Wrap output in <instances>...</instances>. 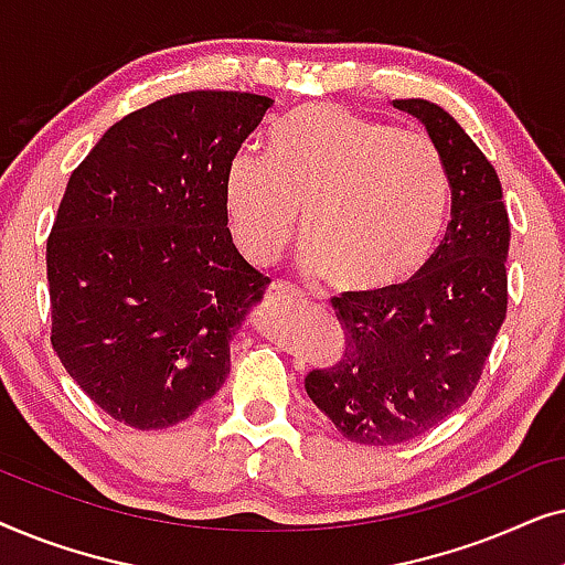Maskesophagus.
<instances>
[{"label": "esophagus", "instance_id": "obj_1", "mask_svg": "<svg viewBox=\"0 0 565 565\" xmlns=\"http://www.w3.org/2000/svg\"><path fill=\"white\" fill-rule=\"evenodd\" d=\"M269 296H273V298H288V300H298V298H303V292H300V290L296 288V285H288V282L277 280V282L269 285Z\"/></svg>", "mask_w": 565, "mask_h": 565}]
</instances>
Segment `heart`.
<instances>
[{"label": "heart", "instance_id": "obj_1", "mask_svg": "<svg viewBox=\"0 0 565 565\" xmlns=\"http://www.w3.org/2000/svg\"><path fill=\"white\" fill-rule=\"evenodd\" d=\"M223 207L254 265L280 257L300 211L306 273L329 275L339 290L377 292L431 257L450 213V174L429 138L319 103L269 128L265 159L231 161Z\"/></svg>", "mask_w": 565, "mask_h": 565}]
</instances>
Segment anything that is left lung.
<instances>
[{"label":"left lung","instance_id":"1","mask_svg":"<svg viewBox=\"0 0 565 565\" xmlns=\"http://www.w3.org/2000/svg\"><path fill=\"white\" fill-rule=\"evenodd\" d=\"M427 128L450 174L452 211L412 280L334 298L344 358L313 370L306 393L347 439L398 445L466 404L507 316L509 215L497 169L443 107L393 99Z\"/></svg>","mask_w":565,"mask_h":565}]
</instances>
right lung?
<instances>
[{"mask_svg":"<svg viewBox=\"0 0 565 565\" xmlns=\"http://www.w3.org/2000/svg\"><path fill=\"white\" fill-rule=\"evenodd\" d=\"M275 99L182 92L107 130L45 246L51 342L113 419L167 429L213 398L269 277L231 238L223 180Z\"/></svg>","mask_w":565,"mask_h":565,"instance_id":"add662e5","label":"right lung"}]
</instances>
